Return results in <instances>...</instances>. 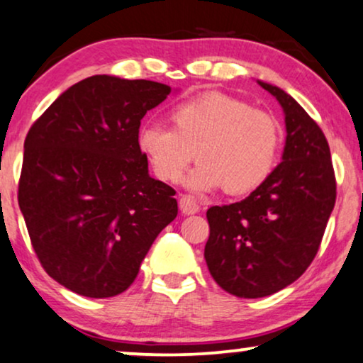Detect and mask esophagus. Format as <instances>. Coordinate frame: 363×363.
<instances>
[{"instance_id": "esophagus-1", "label": "esophagus", "mask_w": 363, "mask_h": 363, "mask_svg": "<svg viewBox=\"0 0 363 363\" xmlns=\"http://www.w3.org/2000/svg\"><path fill=\"white\" fill-rule=\"evenodd\" d=\"M180 208H182V212L185 213V216H194V213L200 212L199 202H196L194 196H190V195H182Z\"/></svg>"}]
</instances>
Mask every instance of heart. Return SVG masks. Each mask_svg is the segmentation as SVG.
<instances>
[{
  "label": "heart",
  "mask_w": 363,
  "mask_h": 363,
  "mask_svg": "<svg viewBox=\"0 0 363 363\" xmlns=\"http://www.w3.org/2000/svg\"><path fill=\"white\" fill-rule=\"evenodd\" d=\"M169 124H145L138 146L160 180L174 183L196 158L185 185L199 194L242 195L256 190L276 167L281 126L274 116L245 101L207 92L174 104Z\"/></svg>",
  "instance_id": "b5f03b06"
}]
</instances>
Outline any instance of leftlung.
I'll return each instance as SVG.
<instances>
[{
	"label": "left lung",
	"instance_id": "obj_1",
	"mask_svg": "<svg viewBox=\"0 0 363 363\" xmlns=\"http://www.w3.org/2000/svg\"><path fill=\"white\" fill-rule=\"evenodd\" d=\"M284 111L283 161L240 202L210 207L205 261L216 283L239 298H264L313 262L337 200L323 131L283 89L261 82Z\"/></svg>",
	"mask_w": 363,
	"mask_h": 363
}]
</instances>
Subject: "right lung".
<instances>
[{
  "mask_svg": "<svg viewBox=\"0 0 363 363\" xmlns=\"http://www.w3.org/2000/svg\"><path fill=\"white\" fill-rule=\"evenodd\" d=\"M172 87L92 75L31 124L18 205L47 274L87 298L136 279L151 244L178 213L174 191L147 173L141 119Z\"/></svg>",
  "mask_w": 363,
  "mask_h": 363,
  "instance_id": "obj_1",
  "label": "right lung"
}]
</instances>
